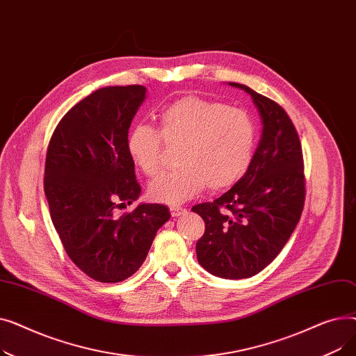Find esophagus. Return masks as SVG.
Wrapping results in <instances>:
<instances>
[{
    "mask_svg": "<svg viewBox=\"0 0 356 356\" xmlns=\"http://www.w3.org/2000/svg\"><path fill=\"white\" fill-rule=\"evenodd\" d=\"M170 212H172V216H173V218H177V216L184 215L188 211L183 209V208H179V207H173V208H170Z\"/></svg>",
    "mask_w": 356,
    "mask_h": 356,
    "instance_id": "34e87169",
    "label": "esophagus"
}]
</instances>
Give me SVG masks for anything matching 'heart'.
Segmentation results:
<instances>
[{
  "label": "heart",
  "mask_w": 356,
  "mask_h": 356,
  "mask_svg": "<svg viewBox=\"0 0 356 356\" xmlns=\"http://www.w3.org/2000/svg\"><path fill=\"white\" fill-rule=\"evenodd\" d=\"M160 131L137 122L127 134V153L145 176L161 164L163 140L180 144L176 170L164 172L148 188L149 197L184 203L204 188L219 192L236 183L251 164L257 129L248 112L199 97H183L164 106Z\"/></svg>",
  "instance_id": "heart-1"
}]
</instances>
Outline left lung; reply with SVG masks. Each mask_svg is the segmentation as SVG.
Listing matches in <instances>:
<instances>
[{
	"label": "left lung",
	"mask_w": 356,
	"mask_h": 356,
	"mask_svg": "<svg viewBox=\"0 0 356 356\" xmlns=\"http://www.w3.org/2000/svg\"><path fill=\"white\" fill-rule=\"evenodd\" d=\"M229 85L250 93L263 133L245 175L192 211L204 220L196 244L199 264L216 277L238 280L263 271L283 250L300 220L306 186L302 144L287 112L245 85Z\"/></svg>",
	"instance_id": "obj_1"
}]
</instances>
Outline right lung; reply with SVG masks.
Masks as SVG:
<instances>
[{
	"instance_id": "obj_1",
	"label": "right lung",
	"mask_w": 356,
	"mask_h": 356,
	"mask_svg": "<svg viewBox=\"0 0 356 356\" xmlns=\"http://www.w3.org/2000/svg\"><path fill=\"white\" fill-rule=\"evenodd\" d=\"M145 90L128 85L92 92L66 112L47 147L44 193L51 222L69 258L101 283L133 275L170 219V211L157 203L115 215L120 204L141 193L125 141Z\"/></svg>"
}]
</instances>
